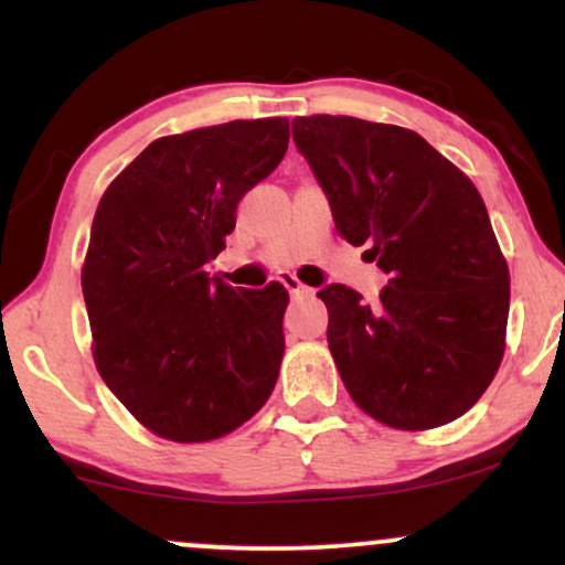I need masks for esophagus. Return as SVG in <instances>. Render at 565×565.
Segmentation results:
<instances>
[{"label": "esophagus", "mask_w": 565, "mask_h": 565, "mask_svg": "<svg viewBox=\"0 0 565 565\" xmlns=\"http://www.w3.org/2000/svg\"><path fill=\"white\" fill-rule=\"evenodd\" d=\"M278 281H281L284 287H287V291H289L291 297H308L310 291H313L310 287H305V284H300V278H295L291 274H284L281 278H278Z\"/></svg>", "instance_id": "1"}]
</instances>
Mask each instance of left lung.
<instances>
[{
    "mask_svg": "<svg viewBox=\"0 0 565 565\" xmlns=\"http://www.w3.org/2000/svg\"><path fill=\"white\" fill-rule=\"evenodd\" d=\"M291 135L340 236L391 276L374 305L342 284L319 291L348 393L398 430L462 417L494 380L510 310L481 193L412 129L323 114Z\"/></svg>",
    "mask_w": 565,
    "mask_h": 565,
    "instance_id": "1",
    "label": "left lung"
}]
</instances>
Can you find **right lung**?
<instances>
[{
  "label": "right lung",
  "mask_w": 565,
  "mask_h": 565,
  "mask_svg": "<svg viewBox=\"0 0 565 565\" xmlns=\"http://www.w3.org/2000/svg\"><path fill=\"white\" fill-rule=\"evenodd\" d=\"M287 146V119L159 138L97 204L82 270L95 364L161 438L225 436L274 391L287 289H233L204 265L225 246L238 201Z\"/></svg>",
  "instance_id": "right-lung-1"
}]
</instances>
